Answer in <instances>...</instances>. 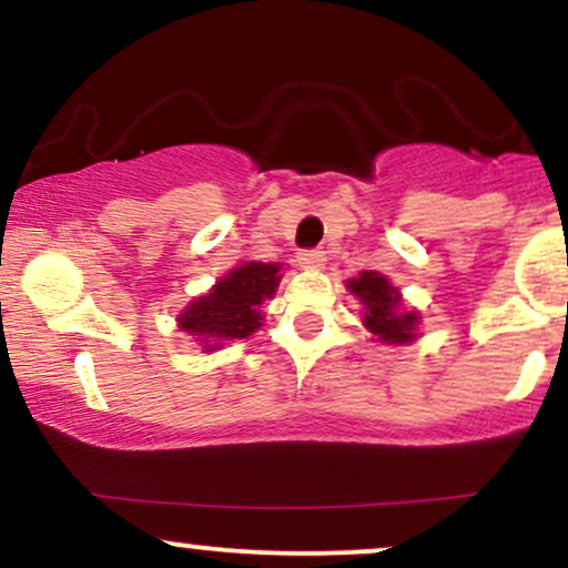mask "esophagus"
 <instances>
[{
    "mask_svg": "<svg viewBox=\"0 0 568 568\" xmlns=\"http://www.w3.org/2000/svg\"><path fill=\"white\" fill-rule=\"evenodd\" d=\"M297 263L308 271H318L324 265V252H318V250L297 252Z\"/></svg>",
    "mask_w": 568,
    "mask_h": 568,
    "instance_id": "esophagus-1",
    "label": "esophagus"
}]
</instances>
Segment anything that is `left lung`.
<instances>
[{"label":"left lung","instance_id":"8db88e82","mask_svg":"<svg viewBox=\"0 0 568 568\" xmlns=\"http://www.w3.org/2000/svg\"><path fill=\"white\" fill-rule=\"evenodd\" d=\"M345 290L364 305L362 324L372 332L375 343L409 345L419 337V313L406 308L398 286H393L383 273L362 271L345 282Z\"/></svg>","mask_w":568,"mask_h":568}]
</instances>
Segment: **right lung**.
Masks as SVG:
<instances>
[{
    "mask_svg": "<svg viewBox=\"0 0 568 568\" xmlns=\"http://www.w3.org/2000/svg\"><path fill=\"white\" fill-rule=\"evenodd\" d=\"M282 263H239L212 284L210 292L193 297L178 313V329L191 335L204 353L220 351L225 343L250 337L263 326L260 305L276 295Z\"/></svg>",
    "mask_w": 568,
    "mask_h": 568,
    "instance_id": "right-lung-1",
    "label": "right lung"
}]
</instances>
